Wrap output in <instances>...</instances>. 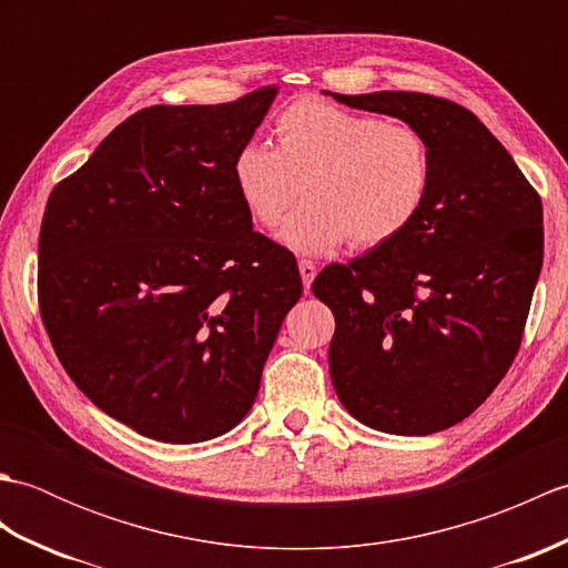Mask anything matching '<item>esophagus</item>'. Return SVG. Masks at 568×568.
<instances>
[{
  "instance_id": "1",
  "label": "esophagus",
  "mask_w": 568,
  "mask_h": 568,
  "mask_svg": "<svg viewBox=\"0 0 568 568\" xmlns=\"http://www.w3.org/2000/svg\"><path fill=\"white\" fill-rule=\"evenodd\" d=\"M297 268H300V275H303L305 291H310V285H312V281H315V275H317V265L312 263V261H307V258H303V261L297 263Z\"/></svg>"
}]
</instances>
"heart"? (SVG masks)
I'll return each instance as SVG.
<instances>
[{"mask_svg": "<svg viewBox=\"0 0 568 568\" xmlns=\"http://www.w3.org/2000/svg\"><path fill=\"white\" fill-rule=\"evenodd\" d=\"M275 149L244 143L232 161L236 195L253 224L317 256L348 241L356 251L390 244L417 222L432 187V151L413 124L303 98L277 114Z\"/></svg>", "mask_w": 568, "mask_h": 568, "instance_id": "heart-1", "label": "heart"}]
</instances>
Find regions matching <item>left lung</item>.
<instances>
[{"label":"left lung","instance_id":"left-lung-1","mask_svg":"<svg viewBox=\"0 0 568 568\" xmlns=\"http://www.w3.org/2000/svg\"><path fill=\"white\" fill-rule=\"evenodd\" d=\"M332 98L403 119L432 151L417 222L312 283L334 312L342 405L378 432L425 437L474 413L513 366L545 256L541 200L462 104L388 90Z\"/></svg>","mask_w":568,"mask_h":568}]
</instances>
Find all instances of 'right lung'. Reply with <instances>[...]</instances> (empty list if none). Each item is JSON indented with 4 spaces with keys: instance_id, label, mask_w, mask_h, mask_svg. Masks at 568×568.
<instances>
[{
    "instance_id": "add662e5",
    "label": "right lung",
    "mask_w": 568,
    "mask_h": 568,
    "mask_svg": "<svg viewBox=\"0 0 568 568\" xmlns=\"http://www.w3.org/2000/svg\"><path fill=\"white\" fill-rule=\"evenodd\" d=\"M275 94L146 106L48 197L43 327L72 383L143 437L195 444L236 427L303 295L295 258L253 232L232 180Z\"/></svg>"
}]
</instances>
